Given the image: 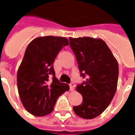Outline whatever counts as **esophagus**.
<instances>
[{
  "label": "esophagus",
  "mask_w": 135,
  "mask_h": 135,
  "mask_svg": "<svg viewBox=\"0 0 135 135\" xmlns=\"http://www.w3.org/2000/svg\"><path fill=\"white\" fill-rule=\"evenodd\" d=\"M75 84L74 83H70V89L71 91H74V89H75Z\"/></svg>",
  "instance_id": "esophagus-1"
}]
</instances>
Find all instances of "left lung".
Returning a JSON list of instances; mask_svg holds the SVG:
<instances>
[{
  "instance_id": "1",
  "label": "left lung",
  "mask_w": 135,
  "mask_h": 135,
  "mask_svg": "<svg viewBox=\"0 0 135 135\" xmlns=\"http://www.w3.org/2000/svg\"><path fill=\"white\" fill-rule=\"evenodd\" d=\"M70 46L77 59L79 72L86 81L76 90L83 98L73 107L75 114L84 119L99 116L109 105L118 86V63L105 41L88 36L70 37Z\"/></svg>"
}]
</instances>
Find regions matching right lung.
Masks as SVG:
<instances>
[{
  "mask_svg": "<svg viewBox=\"0 0 135 135\" xmlns=\"http://www.w3.org/2000/svg\"><path fill=\"white\" fill-rule=\"evenodd\" d=\"M68 44L65 37L40 36L32 40L26 49L17 70V89L23 106L34 116L50 114L58 97L70 89L68 84L59 82L53 70L59 51Z\"/></svg>",
  "mask_w": 135,
  "mask_h": 135,
  "instance_id": "add662e5",
  "label": "right lung"
}]
</instances>
